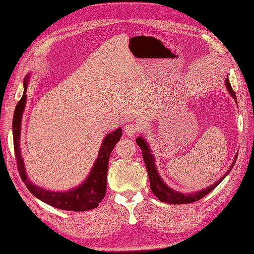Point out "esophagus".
<instances>
[{
  "label": "esophagus",
  "mask_w": 254,
  "mask_h": 254,
  "mask_svg": "<svg viewBox=\"0 0 254 254\" xmlns=\"http://www.w3.org/2000/svg\"><path fill=\"white\" fill-rule=\"evenodd\" d=\"M140 130V127L137 124H128L125 127V131L128 137H134Z\"/></svg>",
  "instance_id": "esophagus-1"
}]
</instances>
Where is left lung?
I'll return each instance as SVG.
<instances>
[{
	"mask_svg": "<svg viewBox=\"0 0 254 254\" xmlns=\"http://www.w3.org/2000/svg\"><path fill=\"white\" fill-rule=\"evenodd\" d=\"M225 85H226V88H227L229 94L233 96L234 100L237 102L236 93L233 90V88H231V85L229 83L228 78L225 81ZM136 143L140 146V148L142 150L143 160H144L146 170L148 172V178H149V183H150V189H151L152 193L156 195L162 202L171 203V204L191 203V202H194V201H197V200L201 199L202 197L207 195L209 192H212L216 188V187L225 179V176L231 171V169H233L234 165H235V163L237 161V158H238V154H236L235 161L233 162V164H231V166L229 167L228 171L217 183H215L212 186L207 187V188L204 189V190L198 191V192H195V193H191V194H184V193H181L179 191H175V190L171 189L170 187H168L166 184H165L162 181L161 176L159 175L158 170L156 168V164H154V158H153L152 153H151V151H150V149H149V147L147 145L146 141L143 139L142 137H138L136 139Z\"/></svg>",
	"mask_w": 254,
	"mask_h": 254,
	"instance_id": "8db88e82",
	"label": "left lung"
}]
</instances>
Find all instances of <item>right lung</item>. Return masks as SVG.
I'll return each mask as SVG.
<instances>
[{
	"instance_id": "right-lung-1",
	"label": "right lung",
	"mask_w": 254,
	"mask_h": 254,
	"mask_svg": "<svg viewBox=\"0 0 254 254\" xmlns=\"http://www.w3.org/2000/svg\"><path fill=\"white\" fill-rule=\"evenodd\" d=\"M29 76L30 74L26 75L24 80V94L15 107L12 121L14 152L17 163V169L21 181L25 183L28 190L33 195L37 197L41 201L54 207L72 212H85L97 207L106 195L107 173L110 154H111L116 143L120 140V137L123 135V129L119 127L105 137L90 174L88 175L87 180H85L84 183H82L79 187H75V188L67 192H53L42 189L36 185H33L26 174L24 161L19 148L21 117H23L24 109L27 102L26 92L28 81L30 79Z\"/></svg>"
}]
</instances>
